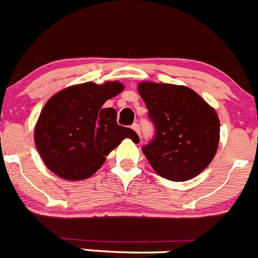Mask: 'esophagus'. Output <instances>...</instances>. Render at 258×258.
I'll use <instances>...</instances> for the list:
<instances>
[{
  "label": "esophagus",
  "instance_id": "34e87169",
  "mask_svg": "<svg viewBox=\"0 0 258 258\" xmlns=\"http://www.w3.org/2000/svg\"><path fill=\"white\" fill-rule=\"evenodd\" d=\"M132 129H133V131L136 132V133L138 134L139 137H141V133H139V125L137 124V122H136V124H133V125H132Z\"/></svg>",
  "mask_w": 258,
  "mask_h": 258
}]
</instances>
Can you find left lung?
Masks as SVG:
<instances>
[{
  "mask_svg": "<svg viewBox=\"0 0 258 258\" xmlns=\"http://www.w3.org/2000/svg\"><path fill=\"white\" fill-rule=\"evenodd\" d=\"M138 92L156 136L143 153L159 176L187 181L203 172L218 151L220 121L215 110L186 86L143 81Z\"/></svg>",
  "mask_w": 258,
  "mask_h": 258,
  "instance_id": "1",
  "label": "left lung"
}]
</instances>
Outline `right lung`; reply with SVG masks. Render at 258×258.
Segmentation results:
<instances>
[{
  "mask_svg": "<svg viewBox=\"0 0 258 258\" xmlns=\"http://www.w3.org/2000/svg\"><path fill=\"white\" fill-rule=\"evenodd\" d=\"M122 90L117 81L85 82L63 88L46 101L34 141L51 172L64 180H86L125 138L139 142L133 129L117 125L115 109L104 107Z\"/></svg>",
  "mask_w": 258,
  "mask_h": 258,
  "instance_id": "obj_1",
  "label": "right lung"
}]
</instances>
